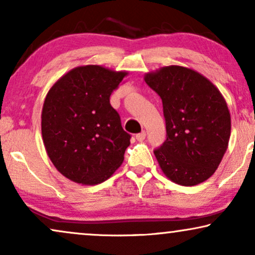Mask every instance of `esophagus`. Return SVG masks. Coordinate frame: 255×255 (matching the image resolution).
Returning <instances> with one entry per match:
<instances>
[{"instance_id": "obj_1", "label": "esophagus", "mask_w": 255, "mask_h": 255, "mask_svg": "<svg viewBox=\"0 0 255 255\" xmlns=\"http://www.w3.org/2000/svg\"><path fill=\"white\" fill-rule=\"evenodd\" d=\"M145 138H146V132L145 131H141L140 133H138L137 135H135V139H137L138 141L145 140Z\"/></svg>"}]
</instances>
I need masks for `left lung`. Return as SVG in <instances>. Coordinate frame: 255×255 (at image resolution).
<instances>
[{"label":"left lung","mask_w":255,"mask_h":255,"mask_svg":"<svg viewBox=\"0 0 255 255\" xmlns=\"http://www.w3.org/2000/svg\"><path fill=\"white\" fill-rule=\"evenodd\" d=\"M161 97L167 139L154 155L163 174L181 186H196L218 168L229 146L231 116L214 83L194 69L167 66L145 74Z\"/></svg>","instance_id":"left-lung-1"}]
</instances>
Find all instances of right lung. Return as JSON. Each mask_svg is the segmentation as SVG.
I'll return each instance as SVG.
<instances>
[{"instance_id": "1", "label": "right lung", "mask_w": 255, "mask_h": 255, "mask_svg": "<svg viewBox=\"0 0 255 255\" xmlns=\"http://www.w3.org/2000/svg\"><path fill=\"white\" fill-rule=\"evenodd\" d=\"M127 75L100 65L79 66L48 90L41 111L44 146L58 172L73 182L99 184L123 162L131 135L110 95Z\"/></svg>"}]
</instances>
